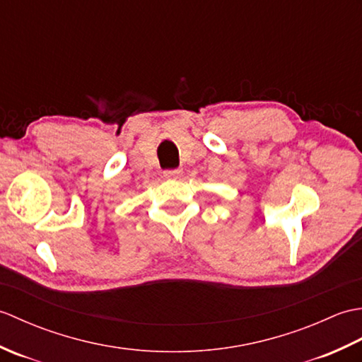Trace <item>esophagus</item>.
<instances>
[{"mask_svg":"<svg viewBox=\"0 0 362 362\" xmlns=\"http://www.w3.org/2000/svg\"><path fill=\"white\" fill-rule=\"evenodd\" d=\"M182 174V169H165L163 171V175L166 177V179H177Z\"/></svg>","mask_w":362,"mask_h":362,"instance_id":"esophagus-1","label":"esophagus"}]
</instances>
